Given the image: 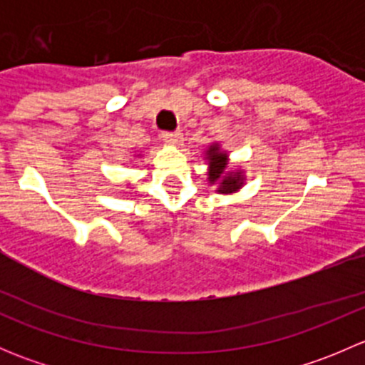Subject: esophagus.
<instances>
[{
    "label": "esophagus",
    "instance_id": "esophagus-1",
    "mask_svg": "<svg viewBox=\"0 0 365 365\" xmlns=\"http://www.w3.org/2000/svg\"><path fill=\"white\" fill-rule=\"evenodd\" d=\"M162 139H164V141H168V143H173V145H180V143H182V139H183V135H182V132H162Z\"/></svg>",
    "mask_w": 365,
    "mask_h": 365
}]
</instances>
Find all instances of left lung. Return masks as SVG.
Instances as JSON below:
<instances>
[{
    "mask_svg": "<svg viewBox=\"0 0 365 365\" xmlns=\"http://www.w3.org/2000/svg\"><path fill=\"white\" fill-rule=\"evenodd\" d=\"M210 182H219V192H233L240 185V173L237 175H224V169H226V155L217 152V146L210 148Z\"/></svg>",
    "mask_w": 365,
    "mask_h": 365,
    "instance_id": "obj_1",
    "label": "left lung"
}]
</instances>
